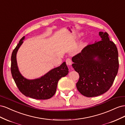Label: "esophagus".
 <instances>
[{
    "label": "esophagus",
    "mask_w": 125,
    "mask_h": 125,
    "mask_svg": "<svg viewBox=\"0 0 125 125\" xmlns=\"http://www.w3.org/2000/svg\"><path fill=\"white\" fill-rule=\"evenodd\" d=\"M66 64H67V65L68 66H70L71 65L72 62H71V60L70 59L67 58V59H66Z\"/></svg>",
    "instance_id": "34e87169"
}]
</instances>
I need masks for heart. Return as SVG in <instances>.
Returning <instances> with one entry per match:
<instances>
[{
  "mask_svg": "<svg viewBox=\"0 0 125 125\" xmlns=\"http://www.w3.org/2000/svg\"><path fill=\"white\" fill-rule=\"evenodd\" d=\"M82 35V34H79V36H81ZM86 42H86V41H85V42H84V45H85V44H86Z\"/></svg>",
  "mask_w": 125,
  "mask_h": 125,
  "instance_id": "obj_1",
  "label": "heart"
}]
</instances>
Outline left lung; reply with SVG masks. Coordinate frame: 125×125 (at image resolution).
Instances as JSON below:
<instances>
[{
    "mask_svg": "<svg viewBox=\"0 0 125 125\" xmlns=\"http://www.w3.org/2000/svg\"><path fill=\"white\" fill-rule=\"evenodd\" d=\"M101 41H95L72 58V66L79 74V92L86 97L103 94L111 88L118 73V53L106 32H100Z\"/></svg>",
    "mask_w": 125,
    "mask_h": 125,
    "instance_id": "1",
    "label": "left lung"
}]
</instances>
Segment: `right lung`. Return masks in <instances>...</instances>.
<instances>
[{"label": "right lung", "instance_id": "add662e5", "mask_svg": "<svg viewBox=\"0 0 125 125\" xmlns=\"http://www.w3.org/2000/svg\"><path fill=\"white\" fill-rule=\"evenodd\" d=\"M24 39L25 36L20 40L11 55V71L13 80L19 90L25 96L36 100L50 99L56 91L59 80L68 74L69 69L64 62L59 67L51 69L39 78L28 79L24 77L19 69L17 54Z\"/></svg>", "mask_w": 125, "mask_h": 125}]
</instances>
